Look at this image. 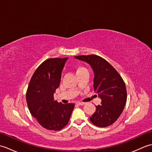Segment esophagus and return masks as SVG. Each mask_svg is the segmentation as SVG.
<instances>
[{
	"label": "esophagus",
	"instance_id": "34e87169",
	"mask_svg": "<svg viewBox=\"0 0 152 152\" xmlns=\"http://www.w3.org/2000/svg\"><path fill=\"white\" fill-rule=\"evenodd\" d=\"M76 104L77 105H83V104H85V103L84 102H77Z\"/></svg>",
	"mask_w": 152,
	"mask_h": 152
}]
</instances>
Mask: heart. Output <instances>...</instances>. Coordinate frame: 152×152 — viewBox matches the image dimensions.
<instances>
[{
	"instance_id": "obj_1",
	"label": "heart",
	"mask_w": 152,
	"mask_h": 152,
	"mask_svg": "<svg viewBox=\"0 0 152 152\" xmlns=\"http://www.w3.org/2000/svg\"><path fill=\"white\" fill-rule=\"evenodd\" d=\"M75 71H76V75H78V74L85 72V71H88L86 69V68H85L84 66H81V65H79L78 66L76 67L75 69Z\"/></svg>"
}]
</instances>
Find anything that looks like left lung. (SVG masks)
Returning <instances> with one entry per match:
<instances>
[{
  "instance_id": "1",
  "label": "left lung",
  "mask_w": 152,
  "mask_h": 152,
  "mask_svg": "<svg viewBox=\"0 0 152 152\" xmlns=\"http://www.w3.org/2000/svg\"><path fill=\"white\" fill-rule=\"evenodd\" d=\"M76 59L89 63L94 71V90L101 99V105L89 118L93 124L106 127L117 120L127 101L125 83L118 71L104 58L96 55L79 56Z\"/></svg>"
}]
</instances>
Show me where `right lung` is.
<instances>
[{
    "instance_id": "add662e5",
    "label": "right lung",
    "mask_w": 152,
    "mask_h": 152,
    "mask_svg": "<svg viewBox=\"0 0 152 152\" xmlns=\"http://www.w3.org/2000/svg\"><path fill=\"white\" fill-rule=\"evenodd\" d=\"M66 58H51L35 70L28 83L26 101L28 110L38 122L48 130L59 131L68 124L74 103L64 104L54 101Z\"/></svg>"
}]
</instances>
